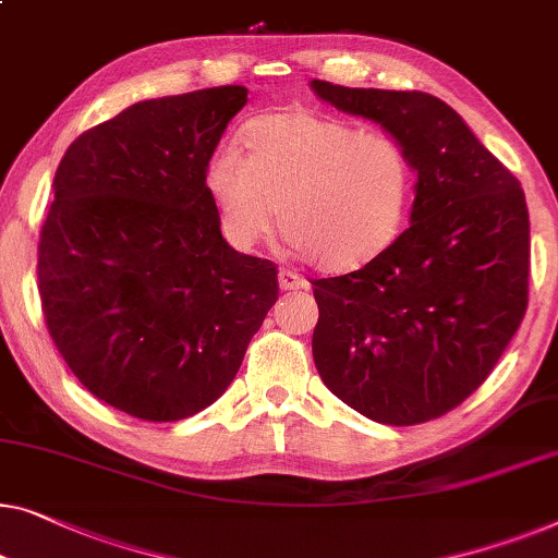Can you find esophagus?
<instances>
[{
    "label": "esophagus",
    "instance_id": "esophagus-1",
    "mask_svg": "<svg viewBox=\"0 0 558 558\" xmlns=\"http://www.w3.org/2000/svg\"><path fill=\"white\" fill-rule=\"evenodd\" d=\"M279 287L284 289V292H294V289H306V279L302 274H296L292 269H281L279 271Z\"/></svg>",
    "mask_w": 558,
    "mask_h": 558
}]
</instances>
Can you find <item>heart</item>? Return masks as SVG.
I'll list each match as a JSON object with an SVG mask.
<instances>
[{"instance_id": "heart-1", "label": "heart", "mask_w": 558, "mask_h": 558, "mask_svg": "<svg viewBox=\"0 0 558 558\" xmlns=\"http://www.w3.org/2000/svg\"><path fill=\"white\" fill-rule=\"evenodd\" d=\"M246 156L219 148L204 185L223 236L252 248L274 216L299 254L319 269H362L392 246L405 221L413 166L385 133H360L310 110L266 112L241 131Z\"/></svg>"}]
</instances>
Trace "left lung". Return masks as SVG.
<instances>
[{
    "label": "left lung",
    "mask_w": 558,
    "mask_h": 558,
    "mask_svg": "<svg viewBox=\"0 0 558 558\" xmlns=\"http://www.w3.org/2000/svg\"><path fill=\"white\" fill-rule=\"evenodd\" d=\"M312 87L383 125L417 171L410 226L392 246L357 271L312 281L314 365L375 423H427L478 390L526 314V196L435 95L325 80Z\"/></svg>",
    "instance_id": "8db88e82"
}]
</instances>
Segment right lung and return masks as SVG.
Masks as SVG:
<instances>
[{"mask_svg":"<svg viewBox=\"0 0 558 558\" xmlns=\"http://www.w3.org/2000/svg\"><path fill=\"white\" fill-rule=\"evenodd\" d=\"M246 87L143 100L77 135L39 231L45 325L95 398L173 423L219 400L279 296L221 236L204 171Z\"/></svg>","mask_w":558,"mask_h":558,"instance_id":"obj_1","label":"right lung"}]
</instances>
